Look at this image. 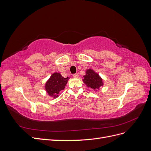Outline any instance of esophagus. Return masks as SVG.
Segmentation results:
<instances>
[{"label":"esophagus","instance_id":"obj_1","mask_svg":"<svg viewBox=\"0 0 151 151\" xmlns=\"http://www.w3.org/2000/svg\"><path fill=\"white\" fill-rule=\"evenodd\" d=\"M73 77H74V78H78V77H79V74L77 73V74H75L73 75Z\"/></svg>","mask_w":151,"mask_h":151}]
</instances>
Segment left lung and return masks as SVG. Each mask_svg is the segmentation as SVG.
I'll return each mask as SVG.
<instances>
[{"label": "left lung", "instance_id": "left-lung-1", "mask_svg": "<svg viewBox=\"0 0 151 151\" xmlns=\"http://www.w3.org/2000/svg\"><path fill=\"white\" fill-rule=\"evenodd\" d=\"M83 81L86 85L94 90H99L100 87L103 86V79L93 69H88L86 71V75L83 76Z\"/></svg>", "mask_w": 151, "mask_h": 151}]
</instances>
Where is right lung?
I'll use <instances>...</instances> for the list:
<instances>
[{"mask_svg":"<svg viewBox=\"0 0 151 151\" xmlns=\"http://www.w3.org/2000/svg\"><path fill=\"white\" fill-rule=\"evenodd\" d=\"M70 77L64 78L58 72H55L50 76L45 86V89L48 94L53 98L58 96L60 91L63 90Z\"/></svg>","mask_w":151,"mask_h":151,"instance_id":"1","label":"right lung"}]
</instances>
